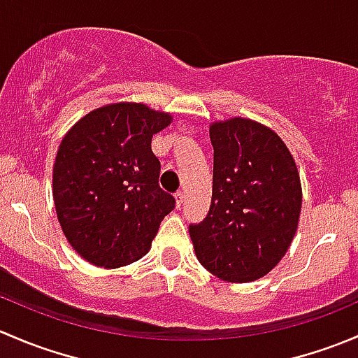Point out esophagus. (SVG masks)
Returning <instances> with one entry per match:
<instances>
[{"label":"esophagus","mask_w":358,"mask_h":358,"mask_svg":"<svg viewBox=\"0 0 358 358\" xmlns=\"http://www.w3.org/2000/svg\"><path fill=\"white\" fill-rule=\"evenodd\" d=\"M175 201H176V208H180V206L183 204V201H185V194H183L182 190H178V192L175 194Z\"/></svg>","instance_id":"1"}]
</instances>
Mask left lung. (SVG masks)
<instances>
[{
    "label": "left lung",
    "instance_id": "left-lung-1",
    "mask_svg": "<svg viewBox=\"0 0 358 358\" xmlns=\"http://www.w3.org/2000/svg\"><path fill=\"white\" fill-rule=\"evenodd\" d=\"M211 206L189 227L206 270L229 282H251L282 259L298 229L301 183L296 162L275 131L232 117L209 126Z\"/></svg>",
    "mask_w": 358,
    "mask_h": 358
}]
</instances>
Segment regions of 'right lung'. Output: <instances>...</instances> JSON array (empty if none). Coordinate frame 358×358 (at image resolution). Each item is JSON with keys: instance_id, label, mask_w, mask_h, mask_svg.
<instances>
[{"instance_id": "1", "label": "right lung", "mask_w": 358, "mask_h": 358, "mask_svg": "<svg viewBox=\"0 0 358 358\" xmlns=\"http://www.w3.org/2000/svg\"><path fill=\"white\" fill-rule=\"evenodd\" d=\"M173 121L143 103L99 107L66 133L53 166V201L69 244L103 268L149 252L175 197L159 187L150 142Z\"/></svg>"}]
</instances>
